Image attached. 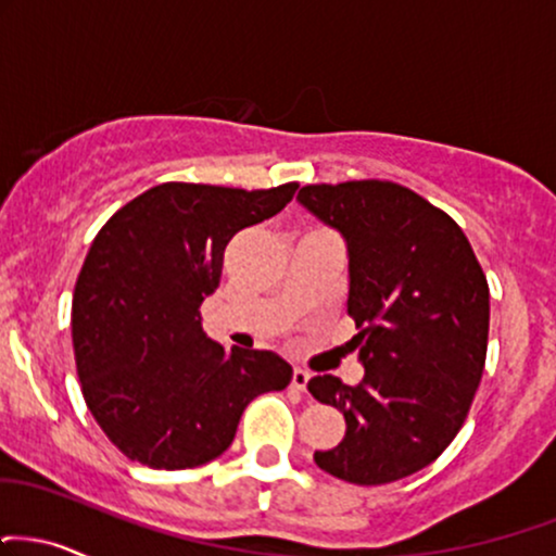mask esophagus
Here are the masks:
<instances>
[{
    "instance_id": "1",
    "label": "esophagus",
    "mask_w": 556,
    "mask_h": 556,
    "mask_svg": "<svg viewBox=\"0 0 556 556\" xmlns=\"http://www.w3.org/2000/svg\"><path fill=\"white\" fill-rule=\"evenodd\" d=\"M307 380H311V372H307V370H300V367L292 370V388H298V391H305Z\"/></svg>"
}]
</instances>
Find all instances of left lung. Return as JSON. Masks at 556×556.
<instances>
[{
  "label": "left lung",
  "instance_id": "left-lung-1",
  "mask_svg": "<svg viewBox=\"0 0 556 556\" xmlns=\"http://www.w3.org/2000/svg\"><path fill=\"white\" fill-rule=\"evenodd\" d=\"M298 199L346 238V313L365 365L357 386L333 376L307 383L346 419L342 443L313 458L359 486L412 477L469 417L486 363L490 285L456 219L406 186L307 184Z\"/></svg>",
  "mask_w": 556,
  "mask_h": 556
}]
</instances>
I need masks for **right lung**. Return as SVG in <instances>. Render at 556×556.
<instances>
[{"label": "right lung", "mask_w": 556, "mask_h": 556, "mask_svg": "<svg viewBox=\"0 0 556 556\" xmlns=\"http://www.w3.org/2000/svg\"><path fill=\"white\" fill-rule=\"evenodd\" d=\"M298 184L152 186L100 227L72 298V344L87 409L129 460L193 469L223 456L245 406L290 386L274 352L202 331L204 298L232 236L282 212Z\"/></svg>", "instance_id": "obj_1"}]
</instances>
